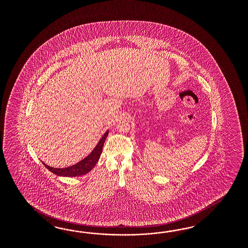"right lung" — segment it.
I'll return each mask as SVG.
<instances>
[{"instance_id": "obj_1", "label": "right lung", "mask_w": 248, "mask_h": 248, "mask_svg": "<svg viewBox=\"0 0 248 248\" xmlns=\"http://www.w3.org/2000/svg\"><path fill=\"white\" fill-rule=\"evenodd\" d=\"M107 135H108V131L105 132V135H103V137L99 141L97 145L94 147V149L93 150L90 155L75 165L69 166L66 168H53L49 165H45V163H43V164L49 171H51L52 173H55L57 175H60V176H69V177L72 176L73 177V176H79L82 174H85V173L90 172L91 170L94 167V165H96L100 155L103 152V146H104Z\"/></svg>"}]
</instances>
